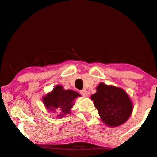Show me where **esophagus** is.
<instances>
[{"label": "esophagus", "instance_id": "obj_1", "mask_svg": "<svg viewBox=\"0 0 157 157\" xmlns=\"http://www.w3.org/2000/svg\"><path fill=\"white\" fill-rule=\"evenodd\" d=\"M80 93L81 95H82L83 97H87V96H88V92H87V90H85V89L81 90L80 91Z\"/></svg>", "mask_w": 157, "mask_h": 157}]
</instances>
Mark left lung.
<instances>
[{
    "label": "left lung",
    "mask_w": 157,
    "mask_h": 157,
    "mask_svg": "<svg viewBox=\"0 0 157 157\" xmlns=\"http://www.w3.org/2000/svg\"><path fill=\"white\" fill-rule=\"evenodd\" d=\"M90 98L100 118L109 126H121L132 113L131 99L122 88L100 83L97 87V92Z\"/></svg>",
    "instance_id": "left-lung-1"
}]
</instances>
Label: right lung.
<instances>
[{
	"label": "right lung",
	"instance_id": "obj_1",
	"mask_svg": "<svg viewBox=\"0 0 157 157\" xmlns=\"http://www.w3.org/2000/svg\"><path fill=\"white\" fill-rule=\"evenodd\" d=\"M78 97H80V94L75 90H64L61 86H57L52 91L43 97L42 100L45 107L48 110L60 113V114L58 115V117L61 118L71 113L74 100Z\"/></svg>",
	"mask_w": 157,
	"mask_h": 157
}]
</instances>
